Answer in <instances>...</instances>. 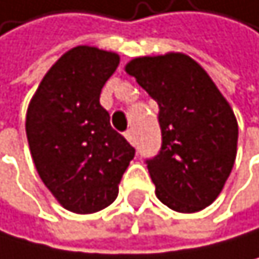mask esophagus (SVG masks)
Masks as SVG:
<instances>
[{
    "label": "esophagus",
    "instance_id": "1",
    "mask_svg": "<svg viewBox=\"0 0 259 259\" xmlns=\"http://www.w3.org/2000/svg\"><path fill=\"white\" fill-rule=\"evenodd\" d=\"M124 135H125V139H127V142H128V143L135 145V134H134V131H127Z\"/></svg>",
    "mask_w": 259,
    "mask_h": 259
}]
</instances>
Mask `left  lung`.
I'll use <instances>...</instances> for the list:
<instances>
[{
    "mask_svg": "<svg viewBox=\"0 0 259 259\" xmlns=\"http://www.w3.org/2000/svg\"><path fill=\"white\" fill-rule=\"evenodd\" d=\"M125 72L159 106L161 151L147 161L158 200L177 212L209 206L237 156L239 125L231 104L184 53L135 58Z\"/></svg>",
    "mask_w": 259,
    "mask_h": 259,
    "instance_id": "obj_1",
    "label": "left lung"
}]
</instances>
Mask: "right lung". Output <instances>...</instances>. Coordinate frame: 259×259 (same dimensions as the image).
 Instances as JSON below:
<instances>
[{
  "label": "right lung",
  "instance_id": "add662e5",
  "mask_svg": "<svg viewBox=\"0 0 259 259\" xmlns=\"http://www.w3.org/2000/svg\"><path fill=\"white\" fill-rule=\"evenodd\" d=\"M119 54L80 45L54 62L28 103L25 132L32 159L58 203L90 214L117 198L135 150L100 104Z\"/></svg>",
  "mask_w": 259,
  "mask_h": 259
}]
</instances>
